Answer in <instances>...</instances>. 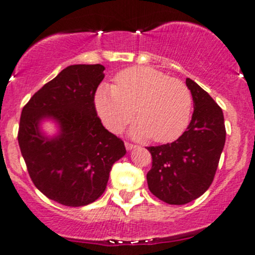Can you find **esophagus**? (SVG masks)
I'll list each match as a JSON object with an SVG mask.
<instances>
[{"instance_id":"1","label":"esophagus","mask_w":255,"mask_h":255,"mask_svg":"<svg viewBox=\"0 0 255 255\" xmlns=\"http://www.w3.org/2000/svg\"><path fill=\"white\" fill-rule=\"evenodd\" d=\"M125 146H126V148H127L128 151H130V150H133V148L137 147V145H135V144H131V142H128V141H126V142H125Z\"/></svg>"}]
</instances>
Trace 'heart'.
<instances>
[{
    "instance_id": "1",
    "label": "heart",
    "mask_w": 255,
    "mask_h": 255,
    "mask_svg": "<svg viewBox=\"0 0 255 255\" xmlns=\"http://www.w3.org/2000/svg\"><path fill=\"white\" fill-rule=\"evenodd\" d=\"M95 104L99 118L113 133L124 129L136 111L139 120L131 128L134 136L151 135L156 142H170L189 124L192 96L178 79L151 67L136 66L120 72L114 86L99 87Z\"/></svg>"
}]
</instances>
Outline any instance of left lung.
Masks as SVG:
<instances>
[{"label": "left lung", "mask_w": 255, "mask_h": 255, "mask_svg": "<svg viewBox=\"0 0 255 255\" xmlns=\"http://www.w3.org/2000/svg\"><path fill=\"white\" fill-rule=\"evenodd\" d=\"M186 85L194 103L187 130L170 144L147 147L152 156L148 189L170 205L191 203L209 189L227 134L221 107L192 79L187 78Z\"/></svg>", "instance_id": "1"}]
</instances>
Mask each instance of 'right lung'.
Returning <instances> with one entry per match:
<instances>
[{"label": "right lung", "instance_id": "right-lung-1", "mask_svg": "<svg viewBox=\"0 0 255 255\" xmlns=\"http://www.w3.org/2000/svg\"><path fill=\"white\" fill-rule=\"evenodd\" d=\"M102 64H73L32 96L20 118L17 141L34 186L64 206H85L103 194L111 166L126 154L125 142L105 129L95 95L104 79ZM43 118L59 124L48 138Z\"/></svg>", "mask_w": 255, "mask_h": 255}]
</instances>
